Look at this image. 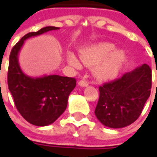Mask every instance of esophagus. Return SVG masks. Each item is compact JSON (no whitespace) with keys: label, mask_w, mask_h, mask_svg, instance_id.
I'll use <instances>...</instances> for the list:
<instances>
[{"label":"esophagus","mask_w":157,"mask_h":157,"mask_svg":"<svg viewBox=\"0 0 157 157\" xmlns=\"http://www.w3.org/2000/svg\"><path fill=\"white\" fill-rule=\"evenodd\" d=\"M78 86H82V87H86L88 86V82L86 80H80V81L78 82Z\"/></svg>","instance_id":"34e87169"}]
</instances>
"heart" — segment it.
<instances>
[{
  "mask_svg": "<svg viewBox=\"0 0 157 157\" xmlns=\"http://www.w3.org/2000/svg\"><path fill=\"white\" fill-rule=\"evenodd\" d=\"M82 62L86 66H94V76L100 80L115 78L126 61V53L121 49H114L111 43H100L83 49L80 52ZM68 62L77 69L81 68L80 62L72 54L68 55Z\"/></svg>",
  "mask_w": 157,
  "mask_h": 157,
  "instance_id": "obj_1",
  "label": "heart"
}]
</instances>
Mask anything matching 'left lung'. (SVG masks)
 I'll list each match as a JSON object with an SVG mask.
<instances>
[{
  "mask_svg": "<svg viewBox=\"0 0 157 157\" xmlns=\"http://www.w3.org/2000/svg\"><path fill=\"white\" fill-rule=\"evenodd\" d=\"M151 78L150 67L143 63L100 86V99L94 112L98 120L111 128H125L135 122L150 95Z\"/></svg>",
  "mask_w": 157,
  "mask_h": 157,
  "instance_id": "1",
  "label": "left lung"
}]
</instances>
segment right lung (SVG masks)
Segmentation results:
<instances>
[{
	"label": "right lung",
	"mask_w": 157,
	"mask_h": 157,
	"mask_svg": "<svg viewBox=\"0 0 157 157\" xmlns=\"http://www.w3.org/2000/svg\"><path fill=\"white\" fill-rule=\"evenodd\" d=\"M58 29L48 26L26 34L13 47L9 56L8 86L15 106L28 122L38 127L52 124L64 112L76 79L59 75L29 77L21 71L18 55L25 40Z\"/></svg>",
	"instance_id": "add662e5"
}]
</instances>
